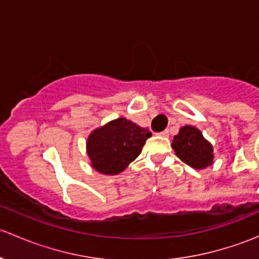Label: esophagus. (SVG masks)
Here are the masks:
<instances>
[{
    "mask_svg": "<svg viewBox=\"0 0 259 259\" xmlns=\"http://www.w3.org/2000/svg\"><path fill=\"white\" fill-rule=\"evenodd\" d=\"M159 135H160V137H168V135H169V130L168 129L163 130V132H161V133H159Z\"/></svg>",
    "mask_w": 259,
    "mask_h": 259,
    "instance_id": "obj_1",
    "label": "esophagus"
}]
</instances>
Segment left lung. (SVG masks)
I'll return each mask as SVG.
<instances>
[{
	"mask_svg": "<svg viewBox=\"0 0 259 259\" xmlns=\"http://www.w3.org/2000/svg\"><path fill=\"white\" fill-rule=\"evenodd\" d=\"M174 151L180 160L194 169H204L211 165L213 146L203 138L202 133L194 126H183L179 134L174 137Z\"/></svg>",
	"mask_w": 259,
	"mask_h": 259,
	"instance_id": "obj_1",
	"label": "left lung"
}]
</instances>
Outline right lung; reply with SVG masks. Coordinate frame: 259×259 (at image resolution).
<instances>
[{"mask_svg":"<svg viewBox=\"0 0 259 259\" xmlns=\"http://www.w3.org/2000/svg\"><path fill=\"white\" fill-rule=\"evenodd\" d=\"M151 133L125 117L94 130L88 140L91 165L100 173L115 176L138 158Z\"/></svg>","mask_w":259,"mask_h":259,"instance_id":"1","label":"right lung"}]
</instances>
